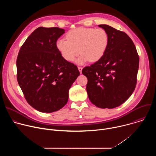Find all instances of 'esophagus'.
I'll return each instance as SVG.
<instances>
[{
    "label": "esophagus",
    "mask_w": 156,
    "mask_h": 156,
    "mask_svg": "<svg viewBox=\"0 0 156 156\" xmlns=\"http://www.w3.org/2000/svg\"><path fill=\"white\" fill-rule=\"evenodd\" d=\"M78 70H79V71H80V73H81V71H82L83 68L81 67V66H78Z\"/></svg>",
    "instance_id": "esophagus-1"
}]
</instances>
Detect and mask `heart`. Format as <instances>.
Here are the masks:
<instances>
[{
	"mask_svg": "<svg viewBox=\"0 0 156 156\" xmlns=\"http://www.w3.org/2000/svg\"><path fill=\"white\" fill-rule=\"evenodd\" d=\"M66 40L59 39L56 48L62 57L66 61L72 62L81 53L76 60L83 64L90 60L95 62L104 55L108 44V36L102 28H78L69 31L66 34Z\"/></svg>",
	"mask_w": 156,
	"mask_h": 156,
	"instance_id": "obj_1",
	"label": "heart"
}]
</instances>
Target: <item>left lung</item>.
Listing matches in <instances>:
<instances>
[{
    "label": "left lung",
    "mask_w": 156,
    "mask_h": 156,
    "mask_svg": "<svg viewBox=\"0 0 156 156\" xmlns=\"http://www.w3.org/2000/svg\"><path fill=\"white\" fill-rule=\"evenodd\" d=\"M108 36L103 57L82 73L87 77L86 90L90 101L102 108H113L124 103L134 91L139 56L134 43L124 32L99 25Z\"/></svg>",
    "instance_id": "1"
}]
</instances>
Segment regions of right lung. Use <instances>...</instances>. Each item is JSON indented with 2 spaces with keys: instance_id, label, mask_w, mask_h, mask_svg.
I'll list each match as a JSON object with an SVG mask.
<instances>
[{
  "instance_id": "add662e5",
  "label": "right lung",
  "mask_w": 156,
  "mask_h": 156,
  "mask_svg": "<svg viewBox=\"0 0 156 156\" xmlns=\"http://www.w3.org/2000/svg\"><path fill=\"white\" fill-rule=\"evenodd\" d=\"M65 30L36 29L21 47L16 59L17 80L28 103L41 112L62 108L80 75L76 65L65 60L56 48Z\"/></svg>"
}]
</instances>
